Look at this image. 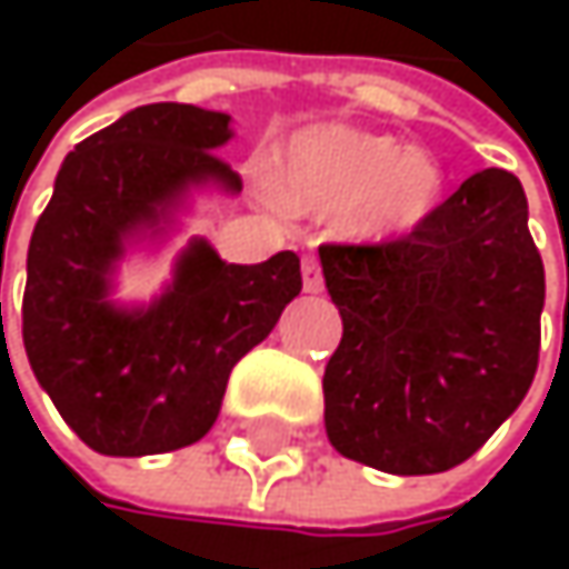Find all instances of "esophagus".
I'll return each instance as SVG.
<instances>
[{"instance_id": "1", "label": "esophagus", "mask_w": 569, "mask_h": 569, "mask_svg": "<svg viewBox=\"0 0 569 569\" xmlns=\"http://www.w3.org/2000/svg\"><path fill=\"white\" fill-rule=\"evenodd\" d=\"M302 289L306 292H322V270L316 257H302Z\"/></svg>"}]
</instances>
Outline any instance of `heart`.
<instances>
[{
	"label": "heart",
	"mask_w": 569,
	"mask_h": 569,
	"mask_svg": "<svg viewBox=\"0 0 569 569\" xmlns=\"http://www.w3.org/2000/svg\"><path fill=\"white\" fill-rule=\"evenodd\" d=\"M441 168L421 148H398L392 134L322 124L296 134L283 151L277 187L306 213H346L362 237L415 230L441 197Z\"/></svg>",
	"instance_id": "obj_1"
}]
</instances>
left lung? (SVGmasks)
<instances>
[{
	"instance_id": "left-lung-1",
	"label": "left lung",
	"mask_w": 569,
	"mask_h": 569,
	"mask_svg": "<svg viewBox=\"0 0 569 569\" xmlns=\"http://www.w3.org/2000/svg\"><path fill=\"white\" fill-rule=\"evenodd\" d=\"M319 260L342 316L322 376L332 448L389 475L468 461L540 359L543 260L520 180L488 168L408 237L322 243Z\"/></svg>"
}]
</instances>
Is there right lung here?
Listing matches in <instances>:
<instances>
[{"instance_id":"obj_1","label":"right lung","mask_w":569,"mask_h":569,"mask_svg":"<svg viewBox=\"0 0 569 569\" xmlns=\"http://www.w3.org/2000/svg\"><path fill=\"white\" fill-rule=\"evenodd\" d=\"M230 138L220 111L177 101L134 108L64 158L32 230L26 356L58 415L101 455L138 458L200 441L233 366L302 289L292 250L240 267L193 240L148 309L108 299L124 240L158 233L190 187L240 190L217 154Z\"/></svg>"}]
</instances>
